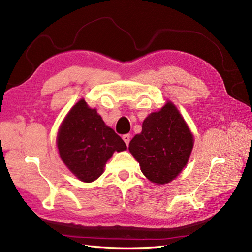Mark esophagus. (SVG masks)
Instances as JSON below:
<instances>
[{
  "instance_id": "obj_1",
  "label": "esophagus",
  "mask_w": 252,
  "mask_h": 252,
  "mask_svg": "<svg viewBox=\"0 0 252 252\" xmlns=\"http://www.w3.org/2000/svg\"><path fill=\"white\" fill-rule=\"evenodd\" d=\"M122 139H124V141L126 143V145L127 146L128 144H130V140H131V135L130 134H125L124 136H122Z\"/></svg>"
}]
</instances>
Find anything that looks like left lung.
I'll return each mask as SVG.
<instances>
[{
	"instance_id": "1",
	"label": "left lung",
	"mask_w": 252,
	"mask_h": 252,
	"mask_svg": "<svg viewBox=\"0 0 252 252\" xmlns=\"http://www.w3.org/2000/svg\"><path fill=\"white\" fill-rule=\"evenodd\" d=\"M193 147V136L172 102L143 122V130L130 141L128 150L140 170L156 184L171 182L186 166Z\"/></svg>"
}]
</instances>
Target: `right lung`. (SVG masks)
Masks as SVG:
<instances>
[{"label": "right lung", "mask_w": 252, "mask_h": 252, "mask_svg": "<svg viewBox=\"0 0 252 252\" xmlns=\"http://www.w3.org/2000/svg\"><path fill=\"white\" fill-rule=\"evenodd\" d=\"M63 162L83 182L90 183L104 170L115 151L126 149L125 141L107 126L95 108L81 99L70 109L57 133Z\"/></svg>", "instance_id": "obj_1"}]
</instances>
